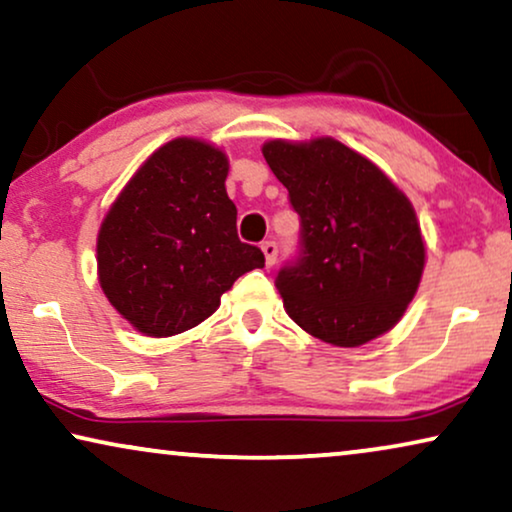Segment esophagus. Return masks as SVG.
I'll list each match as a JSON object with an SVG mask.
<instances>
[{
    "instance_id": "obj_1",
    "label": "esophagus",
    "mask_w": 512,
    "mask_h": 512,
    "mask_svg": "<svg viewBox=\"0 0 512 512\" xmlns=\"http://www.w3.org/2000/svg\"><path fill=\"white\" fill-rule=\"evenodd\" d=\"M262 252H264V260H267V267H274L276 257H278L276 241H264L262 243Z\"/></svg>"
}]
</instances>
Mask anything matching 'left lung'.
Wrapping results in <instances>:
<instances>
[{
	"label": "left lung",
	"mask_w": 512,
	"mask_h": 512,
	"mask_svg": "<svg viewBox=\"0 0 512 512\" xmlns=\"http://www.w3.org/2000/svg\"><path fill=\"white\" fill-rule=\"evenodd\" d=\"M262 154L299 215L297 255L276 276L288 316L335 346L384 335L424 271L412 203L372 161L332 138L274 140Z\"/></svg>",
	"instance_id": "left-lung-1"
}]
</instances>
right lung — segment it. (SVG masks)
<instances>
[{
    "instance_id": "obj_1",
    "label": "right lung",
    "mask_w": 512,
    "mask_h": 512,
    "mask_svg": "<svg viewBox=\"0 0 512 512\" xmlns=\"http://www.w3.org/2000/svg\"><path fill=\"white\" fill-rule=\"evenodd\" d=\"M227 173L220 149L177 138L142 163L102 222V292L147 337L199 325L238 276L264 267V252L236 234Z\"/></svg>"
}]
</instances>
